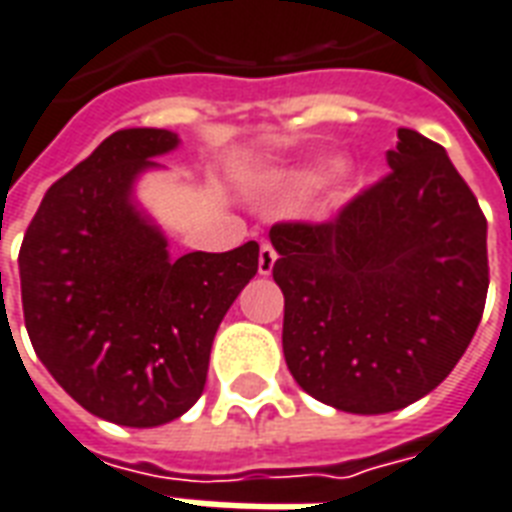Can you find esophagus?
<instances>
[{"mask_svg": "<svg viewBox=\"0 0 512 512\" xmlns=\"http://www.w3.org/2000/svg\"><path fill=\"white\" fill-rule=\"evenodd\" d=\"M275 261H278V253L272 248L270 242H261L259 248V275H270L272 267H275Z\"/></svg>", "mask_w": 512, "mask_h": 512, "instance_id": "34e87169", "label": "esophagus"}]
</instances>
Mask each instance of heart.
<instances>
[{
  "instance_id": "1",
  "label": "heart",
  "mask_w": 512,
  "mask_h": 512,
  "mask_svg": "<svg viewBox=\"0 0 512 512\" xmlns=\"http://www.w3.org/2000/svg\"><path fill=\"white\" fill-rule=\"evenodd\" d=\"M337 169H340L337 161H321V164H313V167H307L299 172L297 178H294V186L297 188L321 186V183H326L332 175H337Z\"/></svg>"
}]
</instances>
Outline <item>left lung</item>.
I'll return each instance as SVG.
<instances>
[{
  "instance_id": "1",
  "label": "left lung",
  "mask_w": 512,
  "mask_h": 512,
  "mask_svg": "<svg viewBox=\"0 0 512 512\" xmlns=\"http://www.w3.org/2000/svg\"><path fill=\"white\" fill-rule=\"evenodd\" d=\"M388 178L329 224L270 229L283 356L310 397L356 416L413 405L478 329L486 218L443 145L399 129Z\"/></svg>"
}]
</instances>
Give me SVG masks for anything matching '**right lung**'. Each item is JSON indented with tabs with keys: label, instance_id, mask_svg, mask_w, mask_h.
Segmentation results:
<instances>
[{
	"label": "right lung",
	"instance_id": "add662e5",
	"mask_svg": "<svg viewBox=\"0 0 512 512\" xmlns=\"http://www.w3.org/2000/svg\"><path fill=\"white\" fill-rule=\"evenodd\" d=\"M167 129H118L56 180L23 237L26 332L69 397L134 429L175 421L205 391L215 332L259 270V242L172 259L137 199Z\"/></svg>",
	"mask_w": 512,
	"mask_h": 512
}]
</instances>
